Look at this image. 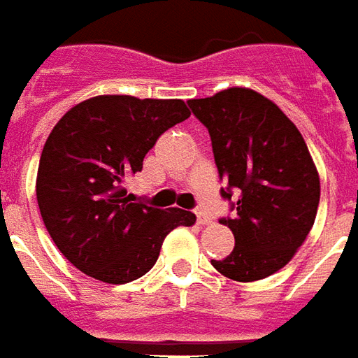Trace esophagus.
<instances>
[{"label":"esophagus","mask_w":358,"mask_h":358,"mask_svg":"<svg viewBox=\"0 0 358 358\" xmlns=\"http://www.w3.org/2000/svg\"><path fill=\"white\" fill-rule=\"evenodd\" d=\"M196 217L199 224H209V222H211V219L207 217V213H205L203 209H196Z\"/></svg>","instance_id":"34e87169"}]
</instances>
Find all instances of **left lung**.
<instances>
[{
    "instance_id": "1",
    "label": "left lung",
    "mask_w": 358,
    "mask_h": 358,
    "mask_svg": "<svg viewBox=\"0 0 358 358\" xmlns=\"http://www.w3.org/2000/svg\"><path fill=\"white\" fill-rule=\"evenodd\" d=\"M187 104L211 136L227 184L221 196L234 211L219 221L234 234V250L211 264L240 283L266 279L291 262L318 213L320 176L308 147L283 110L252 89L232 87Z\"/></svg>"
}]
</instances>
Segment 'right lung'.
I'll use <instances>...</instances> for the list:
<instances>
[{
    "mask_svg": "<svg viewBox=\"0 0 358 358\" xmlns=\"http://www.w3.org/2000/svg\"><path fill=\"white\" fill-rule=\"evenodd\" d=\"M189 118L184 101L101 94L57 122L42 149L36 199L54 244L79 271L124 285L155 266L162 240L196 215L136 203L124 187L157 139Z\"/></svg>",
    "mask_w": 358,
    "mask_h": 358,
    "instance_id": "1",
    "label": "right lung"
}]
</instances>
